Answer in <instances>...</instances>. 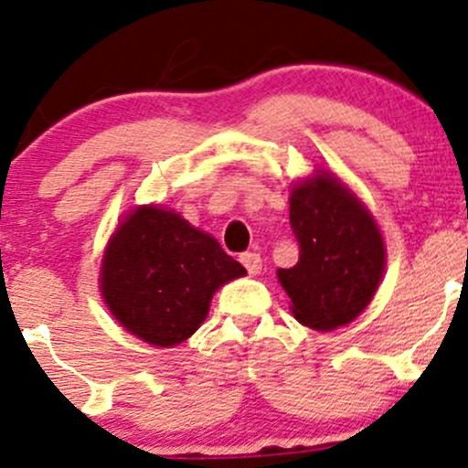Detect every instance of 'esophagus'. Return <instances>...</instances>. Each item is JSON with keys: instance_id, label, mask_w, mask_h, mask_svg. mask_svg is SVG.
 Returning <instances> with one entry per match:
<instances>
[{"instance_id": "esophagus-1", "label": "esophagus", "mask_w": 468, "mask_h": 468, "mask_svg": "<svg viewBox=\"0 0 468 468\" xmlns=\"http://www.w3.org/2000/svg\"><path fill=\"white\" fill-rule=\"evenodd\" d=\"M239 261H242V266L246 271H249L250 275H258L260 271H261V258H260V253H242L239 255Z\"/></svg>"}]
</instances>
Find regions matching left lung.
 <instances>
[{
  "label": "left lung",
  "instance_id": "obj_1",
  "mask_svg": "<svg viewBox=\"0 0 468 468\" xmlns=\"http://www.w3.org/2000/svg\"><path fill=\"white\" fill-rule=\"evenodd\" d=\"M300 260L277 271L295 320L315 331L348 324L371 304L384 264L382 233L368 208L333 173L317 171L291 191Z\"/></svg>",
  "mask_w": 468,
  "mask_h": 468
}]
</instances>
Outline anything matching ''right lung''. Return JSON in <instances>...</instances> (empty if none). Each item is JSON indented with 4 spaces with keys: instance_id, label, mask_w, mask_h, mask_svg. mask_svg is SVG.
Instances as JSON below:
<instances>
[{
    "instance_id": "1",
    "label": "right lung",
    "mask_w": 468,
    "mask_h": 468,
    "mask_svg": "<svg viewBox=\"0 0 468 468\" xmlns=\"http://www.w3.org/2000/svg\"><path fill=\"white\" fill-rule=\"evenodd\" d=\"M246 269L215 238L159 207H137L106 246L100 289L115 320L153 346H176L207 320L215 291Z\"/></svg>"
}]
</instances>
